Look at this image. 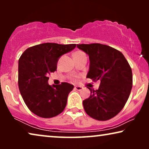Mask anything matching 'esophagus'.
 <instances>
[{"label":"esophagus","instance_id":"esophagus-1","mask_svg":"<svg viewBox=\"0 0 149 149\" xmlns=\"http://www.w3.org/2000/svg\"><path fill=\"white\" fill-rule=\"evenodd\" d=\"M74 89L77 91H81L83 89V87L81 86H79V85H77V86L74 87Z\"/></svg>","mask_w":149,"mask_h":149}]
</instances>
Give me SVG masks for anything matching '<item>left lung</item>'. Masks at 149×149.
<instances>
[{
  "label": "left lung",
  "instance_id": "left-lung-1",
  "mask_svg": "<svg viewBox=\"0 0 149 149\" xmlns=\"http://www.w3.org/2000/svg\"><path fill=\"white\" fill-rule=\"evenodd\" d=\"M88 55L87 78L100 81L98 89L87 87L91 95L83 101L86 113L93 119L107 121L123 109L132 87V72L129 63L119 51L100 43L77 45Z\"/></svg>",
  "mask_w": 149,
  "mask_h": 149
}]
</instances>
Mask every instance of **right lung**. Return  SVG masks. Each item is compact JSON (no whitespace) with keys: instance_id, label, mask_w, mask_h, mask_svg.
<instances>
[{"instance_id":"obj_1","label":"right lung","mask_w":149,"mask_h":149,"mask_svg":"<svg viewBox=\"0 0 149 149\" xmlns=\"http://www.w3.org/2000/svg\"><path fill=\"white\" fill-rule=\"evenodd\" d=\"M76 44L46 42L28 48L18 62V85L30 111L42 118H51L64 111L72 85H49L48 74L57 69L62 55L74 49Z\"/></svg>"}]
</instances>
